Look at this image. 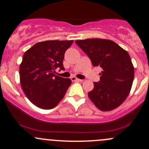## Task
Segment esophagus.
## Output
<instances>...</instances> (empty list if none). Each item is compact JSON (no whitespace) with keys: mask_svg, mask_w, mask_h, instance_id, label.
I'll return each instance as SVG.
<instances>
[{"mask_svg":"<svg viewBox=\"0 0 149 149\" xmlns=\"http://www.w3.org/2000/svg\"><path fill=\"white\" fill-rule=\"evenodd\" d=\"M70 79H71L72 81H83V80H81V79H77V78H76V77H71L70 78Z\"/></svg>","mask_w":149,"mask_h":149,"instance_id":"1","label":"esophagus"}]
</instances>
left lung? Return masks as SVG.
Segmentation results:
<instances>
[{
    "mask_svg": "<svg viewBox=\"0 0 149 149\" xmlns=\"http://www.w3.org/2000/svg\"><path fill=\"white\" fill-rule=\"evenodd\" d=\"M75 42L90 58L93 66L102 68L100 81L94 82L88 96L98 109L109 111L125 100L134 79V68L127 51L115 42L86 39Z\"/></svg>",
    "mask_w": 149,
    "mask_h": 149,
    "instance_id": "obj_1",
    "label": "left lung"
}]
</instances>
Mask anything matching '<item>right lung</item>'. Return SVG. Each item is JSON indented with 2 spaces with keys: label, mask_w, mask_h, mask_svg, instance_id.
Segmentation results:
<instances>
[{
  "label": "right lung",
  "mask_w": 149,
  "mask_h": 149,
  "mask_svg": "<svg viewBox=\"0 0 149 149\" xmlns=\"http://www.w3.org/2000/svg\"><path fill=\"white\" fill-rule=\"evenodd\" d=\"M73 40L40 42L25 52L19 68L20 82L26 97L44 109H52L65 96L71 84L70 79L55 75L64 70L63 61Z\"/></svg>",
  "instance_id": "obj_1"
}]
</instances>
